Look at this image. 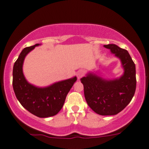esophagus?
<instances>
[{"instance_id": "esophagus-1", "label": "esophagus", "mask_w": 149, "mask_h": 149, "mask_svg": "<svg viewBox=\"0 0 149 149\" xmlns=\"http://www.w3.org/2000/svg\"><path fill=\"white\" fill-rule=\"evenodd\" d=\"M84 74H85V72H84V70H80L77 72V74H76V75H77L78 79H80L81 78H82L83 76H84Z\"/></svg>"}]
</instances>
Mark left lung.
<instances>
[{
  "instance_id": "left-lung-1",
  "label": "left lung",
  "mask_w": 149,
  "mask_h": 149,
  "mask_svg": "<svg viewBox=\"0 0 149 149\" xmlns=\"http://www.w3.org/2000/svg\"><path fill=\"white\" fill-rule=\"evenodd\" d=\"M121 61L124 73L119 79L106 80L88 73L81 79L89 107L101 116L116 115L131 102L136 87V66L126 50L115 44L104 45Z\"/></svg>"
}]
</instances>
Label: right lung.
Instances as JSON below:
<instances>
[{
    "mask_svg": "<svg viewBox=\"0 0 149 149\" xmlns=\"http://www.w3.org/2000/svg\"><path fill=\"white\" fill-rule=\"evenodd\" d=\"M25 48L15 62L13 69V87L15 96L27 111L40 118H47L56 115L62 109L65 98L76 76L58 81L49 86L38 88L29 84L23 73V64L25 57L36 46Z\"/></svg>",
    "mask_w": 149,
    "mask_h": 149,
    "instance_id": "1",
    "label": "right lung"
}]
</instances>
